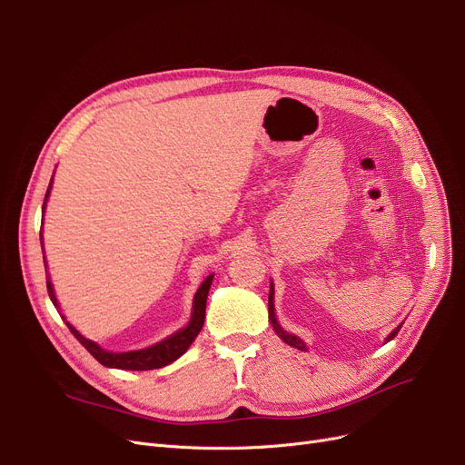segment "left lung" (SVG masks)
<instances>
[{"mask_svg":"<svg viewBox=\"0 0 465 465\" xmlns=\"http://www.w3.org/2000/svg\"><path fill=\"white\" fill-rule=\"evenodd\" d=\"M272 299H274V287L271 285V293H269V316H271V322H272V327H274V331L278 333V337H282V341L285 342V344H290V346H293V348H297V350H306V346L302 344V341L301 339H297V337H293V335H290V333H285V331L278 325V322H276V316H274V302H272ZM401 327H397L393 333L386 339V342L388 341H391L395 335H397V331H400Z\"/></svg>","mask_w":465,"mask_h":465,"instance_id":"8db88e82","label":"left lung"}]
</instances>
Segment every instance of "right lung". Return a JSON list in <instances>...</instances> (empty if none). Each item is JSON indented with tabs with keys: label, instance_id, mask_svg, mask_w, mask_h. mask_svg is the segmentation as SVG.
Here are the masks:
<instances>
[{
	"label": "right lung",
	"instance_id": "add662e5",
	"mask_svg": "<svg viewBox=\"0 0 465 465\" xmlns=\"http://www.w3.org/2000/svg\"><path fill=\"white\" fill-rule=\"evenodd\" d=\"M49 191H51V185L47 189V194H45V203H47V196H49ZM45 203H43V212H45ZM43 261H45V257H43ZM212 280L213 276H208L203 285L198 287V292L194 295V302H193V318L189 322V325L182 331H178V333L168 337L166 341L154 344L151 348H145V350H138V351H124V353H114V351H105L104 348H100L96 342L84 339L77 329H74L68 322V327L72 331V335L93 353V358L96 361H100L102 365L105 367H115V369H128V371H149V369H161L172 361L178 360L180 356H183V353L187 351V348L193 344V341L198 337V333H201V329L204 325V316H206V299H208V292H210V285H212ZM47 292H49V297L53 301V304L58 308V302H56V297H54V292H53V283L49 280V274H47Z\"/></svg>",
	"mask_w": 465,
	"mask_h": 465
}]
</instances>
